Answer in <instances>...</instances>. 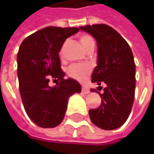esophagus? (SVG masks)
Wrapping results in <instances>:
<instances>
[{
	"label": "esophagus",
	"mask_w": 154,
	"mask_h": 154,
	"mask_svg": "<svg viewBox=\"0 0 154 154\" xmlns=\"http://www.w3.org/2000/svg\"><path fill=\"white\" fill-rule=\"evenodd\" d=\"M82 92H83L84 94H89V93H90V90H89L87 87H85V86H83V87H82Z\"/></svg>",
	"instance_id": "obj_1"
}]
</instances>
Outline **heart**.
Instances as JSON below:
<instances>
[{
    "mask_svg": "<svg viewBox=\"0 0 154 154\" xmlns=\"http://www.w3.org/2000/svg\"><path fill=\"white\" fill-rule=\"evenodd\" d=\"M79 41L85 51L91 47H94V40L89 35H81L79 36ZM62 51H63V46L60 49V54L62 53ZM89 73H90V68L85 65L73 64V65H70L67 69L68 76L73 79H76L77 81H83L89 75Z\"/></svg>",
    "mask_w": 154,
    "mask_h": 154,
    "instance_id": "b5f03b06",
    "label": "heart"
}]
</instances>
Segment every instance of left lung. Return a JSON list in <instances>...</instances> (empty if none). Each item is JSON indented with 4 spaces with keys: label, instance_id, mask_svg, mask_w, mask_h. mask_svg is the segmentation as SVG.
Listing matches in <instances>:
<instances>
[{
    "label": "left lung",
    "instance_id": "8db88e82",
    "mask_svg": "<svg viewBox=\"0 0 154 154\" xmlns=\"http://www.w3.org/2000/svg\"><path fill=\"white\" fill-rule=\"evenodd\" d=\"M91 34L97 42L98 61L92 75V83L107 85L100 94L101 105L89 110L91 121L104 130L121 127L133 106L136 90V64L127 41L105 24L79 26ZM102 87V86H99ZM95 89H91L94 92Z\"/></svg>",
    "mask_w": 154,
    "mask_h": 154
}]
</instances>
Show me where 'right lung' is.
Listing matches in <instances>:
<instances>
[{"mask_svg":"<svg viewBox=\"0 0 154 154\" xmlns=\"http://www.w3.org/2000/svg\"><path fill=\"white\" fill-rule=\"evenodd\" d=\"M79 31L77 27L47 26L28 35L18 49L17 77L25 110L38 127L59 126L65 116L69 97L81 92L72 78L64 79L59 52L65 40ZM50 78L58 80L50 88Z\"/></svg>","mask_w":154,"mask_h":154,"instance_id":"1","label":"right lung"}]
</instances>
